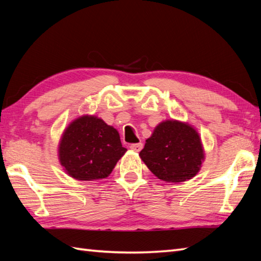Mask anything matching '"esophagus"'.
<instances>
[{
	"label": "esophagus",
	"mask_w": 261,
	"mask_h": 261,
	"mask_svg": "<svg viewBox=\"0 0 261 261\" xmlns=\"http://www.w3.org/2000/svg\"><path fill=\"white\" fill-rule=\"evenodd\" d=\"M130 149H131L132 151H135V152H139L141 149H142V143L141 142L134 143V145L130 146Z\"/></svg>",
	"instance_id": "1"
}]
</instances>
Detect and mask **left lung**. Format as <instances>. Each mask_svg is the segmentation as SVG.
I'll return each mask as SVG.
<instances>
[{
	"label": "left lung",
	"mask_w": 261,
	"mask_h": 261,
	"mask_svg": "<svg viewBox=\"0 0 261 261\" xmlns=\"http://www.w3.org/2000/svg\"><path fill=\"white\" fill-rule=\"evenodd\" d=\"M139 156L149 170L166 182L192 179L205 159L201 136L195 127L174 119L154 127Z\"/></svg>",
	"instance_id": "1"
}]
</instances>
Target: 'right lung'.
<instances>
[{"label":"right lung","instance_id":"1","mask_svg":"<svg viewBox=\"0 0 261 261\" xmlns=\"http://www.w3.org/2000/svg\"><path fill=\"white\" fill-rule=\"evenodd\" d=\"M125 151L118 130L88 114L71 121L58 143L60 165L77 180L107 178Z\"/></svg>","mask_w":261,"mask_h":261}]
</instances>
